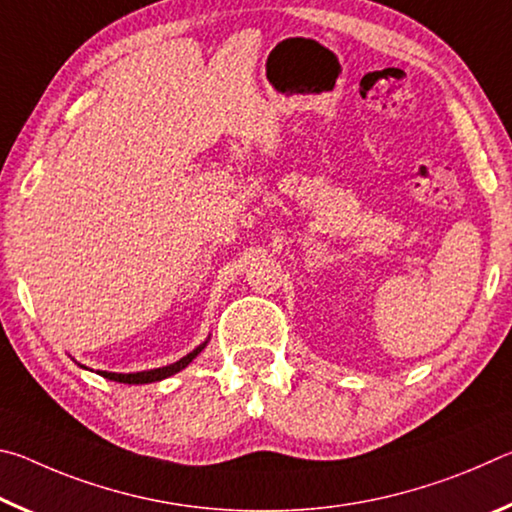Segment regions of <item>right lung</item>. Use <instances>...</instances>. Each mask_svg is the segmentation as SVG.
Wrapping results in <instances>:
<instances>
[{
	"label": "right lung",
	"instance_id": "add662e5",
	"mask_svg": "<svg viewBox=\"0 0 512 512\" xmlns=\"http://www.w3.org/2000/svg\"><path fill=\"white\" fill-rule=\"evenodd\" d=\"M205 348L203 345H198L194 352H189L187 357H183L176 363H171V366H164V368H155V370H144V372H131V375H121V372H106V370H99L101 377L112 379V381H119V384H151V381H160L169 375H176L178 370H183L185 366H189L196 359V354Z\"/></svg>",
	"mask_w": 512,
	"mask_h": 512
}]
</instances>
